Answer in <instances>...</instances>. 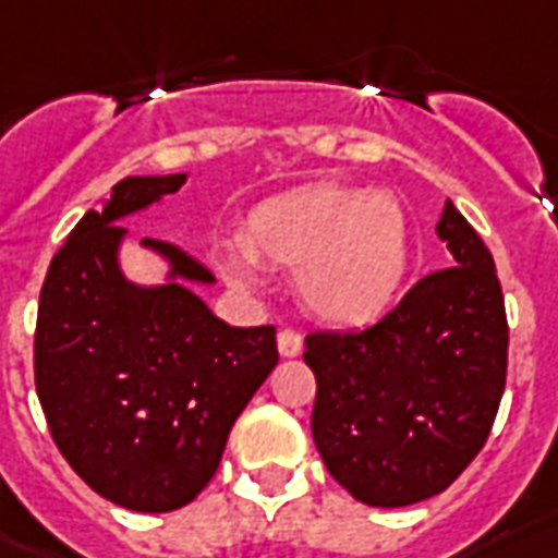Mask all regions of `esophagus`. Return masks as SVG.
Segmentation results:
<instances>
[{
	"mask_svg": "<svg viewBox=\"0 0 558 558\" xmlns=\"http://www.w3.org/2000/svg\"><path fill=\"white\" fill-rule=\"evenodd\" d=\"M276 343H279V355L282 357H296L302 352L300 331H293V328H282Z\"/></svg>",
	"mask_w": 558,
	"mask_h": 558,
	"instance_id": "esophagus-1",
	"label": "esophagus"
}]
</instances>
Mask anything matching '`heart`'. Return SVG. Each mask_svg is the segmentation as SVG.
Masks as SVG:
<instances>
[{
  "mask_svg": "<svg viewBox=\"0 0 558 558\" xmlns=\"http://www.w3.org/2000/svg\"><path fill=\"white\" fill-rule=\"evenodd\" d=\"M244 253L218 256L239 288L256 284V265L291 267L302 305L328 326H373L392 308L408 276V218L387 192L314 183L258 203L247 215Z\"/></svg>",
  "mask_w": 558,
  "mask_h": 558,
  "instance_id": "b5f03b06",
  "label": "heart"
}]
</instances>
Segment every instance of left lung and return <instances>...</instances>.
<instances>
[{"instance_id":"obj_1","label":"left lung","mask_w":558,"mask_h":558,"mask_svg":"<svg viewBox=\"0 0 558 558\" xmlns=\"http://www.w3.org/2000/svg\"><path fill=\"white\" fill-rule=\"evenodd\" d=\"M436 235L454 267L418 279L375 326L308 335L311 434L361 504L410 507L445 492L486 442L507 384V311L495 262L445 201Z\"/></svg>"}]
</instances>
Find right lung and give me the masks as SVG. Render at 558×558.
Wrapping results in <instances>:
<instances>
[{
	"label": "right lung",
	"instance_id": "add662e5",
	"mask_svg": "<svg viewBox=\"0 0 558 558\" xmlns=\"http://www.w3.org/2000/svg\"><path fill=\"white\" fill-rule=\"evenodd\" d=\"M189 174L124 177L69 232L40 291L34 381L60 454L101 498L133 512L192 504L218 472L235 418L279 364L276 328H235L192 284L215 276L162 241L154 284L124 274V218Z\"/></svg>",
	"mask_w": 558,
	"mask_h": 558
}]
</instances>
